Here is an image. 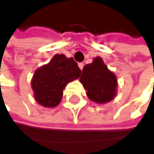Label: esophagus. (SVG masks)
<instances>
[{
	"label": "esophagus",
	"instance_id": "34e87169",
	"mask_svg": "<svg viewBox=\"0 0 154 154\" xmlns=\"http://www.w3.org/2000/svg\"><path fill=\"white\" fill-rule=\"evenodd\" d=\"M78 67H79V69L82 70V69H83V68H84V63H78Z\"/></svg>",
	"mask_w": 154,
	"mask_h": 154
}]
</instances>
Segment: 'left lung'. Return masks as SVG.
Masks as SVG:
<instances>
[{
    "instance_id": "obj_1",
    "label": "left lung",
    "mask_w": 154,
    "mask_h": 154,
    "mask_svg": "<svg viewBox=\"0 0 154 154\" xmlns=\"http://www.w3.org/2000/svg\"><path fill=\"white\" fill-rule=\"evenodd\" d=\"M79 80L87 91V97L95 103H107L116 95L117 77L99 56L84 67Z\"/></svg>"
}]
</instances>
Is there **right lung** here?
<instances>
[{
	"label": "right lung",
	"instance_id": "add662e5",
	"mask_svg": "<svg viewBox=\"0 0 154 154\" xmlns=\"http://www.w3.org/2000/svg\"><path fill=\"white\" fill-rule=\"evenodd\" d=\"M81 69L72 57L55 54L48 64L37 69L32 79L35 100L42 106L55 107L63 99L66 85L80 77Z\"/></svg>",
	"mask_w": 154,
	"mask_h": 154
}]
</instances>
